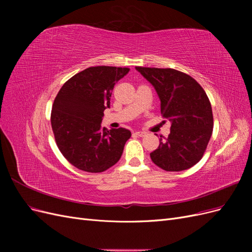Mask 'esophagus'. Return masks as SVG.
Returning <instances> with one entry per match:
<instances>
[{"label":"esophagus","instance_id":"34e87169","mask_svg":"<svg viewBox=\"0 0 252 252\" xmlns=\"http://www.w3.org/2000/svg\"><path fill=\"white\" fill-rule=\"evenodd\" d=\"M135 134L139 135V136H144V135H146V132H144V131H136Z\"/></svg>","mask_w":252,"mask_h":252}]
</instances>
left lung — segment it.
<instances>
[{"mask_svg": "<svg viewBox=\"0 0 252 252\" xmlns=\"http://www.w3.org/2000/svg\"><path fill=\"white\" fill-rule=\"evenodd\" d=\"M155 87L161 113L171 122L170 133L150 154L166 171H182L202 158L212 134L211 104L205 90L190 75L171 68L135 67Z\"/></svg>", "mask_w": 252, "mask_h": 252, "instance_id": "1", "label": "left lung"}]
</instances>
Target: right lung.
<instances>
[{
  "label": "right lung",
  "mask_w": 252,
  "mask_h": 252,
  "mask_svg": "<svg viewBox=\"0 0 252 252\" xmlns=\"http://www.w3.org/2000/svg\"><path fill=\"white\" fill-rule=\"evenodd\" d=\"M129 68L89 67L68 80L51 110V127L60 151L78 169L103 172L119 162L131 132L102 127L116 83Z\"/></svg>",
  "instance_id": "obj_1"
}]
</instances>
